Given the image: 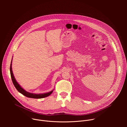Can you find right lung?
Wrapping results in <instances>:
<instances>
[{"label":"right lung","instance_id":"obj_1","mask_svg":"<svg viewBox=\"0 0 127 127\" xmlns=\"http://www.w3.org/2000/svg\"><path fill=\"white\" fill-rule=\"evenodd\" d=\"M10 74H11V77L12 80L13 82V84H14V86L16 90L19 92L21 93L23 95L27 97H29V98H35V99H40V98H43L47 97L49 96L50 94H51V93H52L53 91H51L48 93H43V94H33V93H31L29 92H28L26 91L24 89H23L21 86L19 85V84L17 83V82L16 81V80L14 78V75H13V73L12 70V61L10 65Z\"/></svg>","mask_w":127,"mask_h":127}]
</instances>
